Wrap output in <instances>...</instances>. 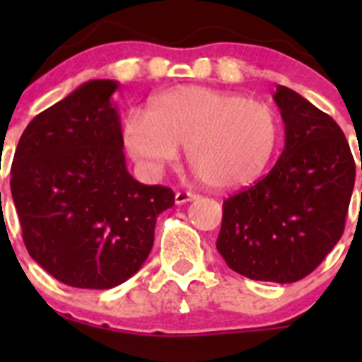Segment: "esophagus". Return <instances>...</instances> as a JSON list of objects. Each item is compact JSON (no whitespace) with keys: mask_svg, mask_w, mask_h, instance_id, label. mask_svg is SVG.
<instances>
[{"mask_svg":"<svg viewBox=\"0 0 362 362\" xmlns=\"http://www.w3.org/2000/svg\"><path fill=\"white\" fill-rule=\"evenodd\" d=\"M196 198H198V196H196L194 192L178 191L177 194H175V203H177V204H184V203H189V202H194Z\"/></svg>","mask_w":362,"mask_h":362,"instance_id":"34e87169","label":"esophagus"}]
</instances>
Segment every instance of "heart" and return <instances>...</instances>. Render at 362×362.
<instances>
[{
  "label": "heart",
  "instance_id": "heart-1",
  "mask_svg": "<svg viewBox=\"0 0 362 362\" xmlns=\"http://www.w3.org/2000/svg\"><path fill=\"white\" fill-rule=\"evenodd\" d=\"M124 147L151 173L187 147V163L211 189H238L264 171L279 141L272 107L235 93L187 86L156 98L147 113L127 115Z\"/></svg>",
  "mask_w": 362,
  "mask_h": 362
}]
</instances>
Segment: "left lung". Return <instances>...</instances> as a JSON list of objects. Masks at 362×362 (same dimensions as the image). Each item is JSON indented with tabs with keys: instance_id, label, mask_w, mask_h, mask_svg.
<instances>
[{
	"instance_id": "left-lung-1",
	"label": "left lung",
	"mask_w": 362,
	"mask_h": 362,
	"mask_svg": "<svg viewBox=\"0 0 362 362\" xmlns=\"http://www.w3.org/2000/svg\"><path fill=\"white\" fill-rule=\"evenodd\" d=\"M273 100L286 145L262 180L222 204L217 250L247 279L291 284L310 275L341 238L356 163L327 113L286 86Z\"/></svg>"
}]
</instances>
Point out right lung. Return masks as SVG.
I'll list each match as a JSON object with an SVG mask.
<instances>
[{"label": "right lung", "instance_id": "right-lung-1", "mask_svg": "<svg viewBox=\"0 0 362 362\" xmlns=\"http://www.w3.org/2000/svg\"><path fill=\"white\" fill-rule=\"evenodd\" d=\"M119 82L89 80L35 117L12 163V198L29 255L78 289H112L134 275L154 245L159 214L175 204L163 185L126 168Z\"/></svg>", "mask_w": 362, "mask_h": 362}]
</instances>
